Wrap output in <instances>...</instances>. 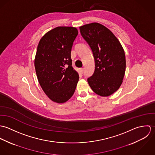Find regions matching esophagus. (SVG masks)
Returning <instances> with one entry per match:
<instances>
[{
  "label": "esophagus",
  "mask_w": 155,
  "mask_h": 155,
  "mask_svg": "<svg viewBox=\"0 0 155 155\" xmlns=\"http://www.w3.org/2000/svg\"><path fill=\"white\" fill-rule=\"evenodd\" d=\"M80 71H81V73L82 74H83V73H84V68H81L80 69Z\"/></svg>",
  "instance_id": "obj_1"
}]
</instances>
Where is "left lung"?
<instances>
[{
    "mask_svg": "<svg viewBox=\"0 0 155 155\" xmlns=\"http://www.w3.org/2000/svg\"><path fill=\"white\" fill-rule=\"evenodd\" d=\"M79 29L95 61L94 72L87 79L89 85L97 94L109 96L122 83L126 68L124 50L114 34L101 24H88Z\"/></svg>",
    "mask_w": 155,
    "mask_h": 155,
    "instance_id": "left-lung-1",
    "label": "left lung"
}]
</instances>
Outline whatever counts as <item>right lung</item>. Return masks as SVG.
Segmentation results:
<instances>
[{
	"label": "right lung",
	"mask_w": 155,
	"mask_h": 155,
	"mask_svg": "<svg viewBox=\"0 0 155 155\" xmlns=\"http://www.w3.org/2000/svg\"><path fill=\"white\" fill-rule=\"evenodd\" d=\"M78 35L75 27H57L47 32L38 46L35 67L38 81L46 95L57 103L72 97L79 79L71 59Z\"/></svg>",
	"instance_id": "obj_1"
}]
</instances>
